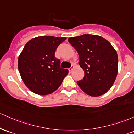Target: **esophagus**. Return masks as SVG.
<instances>
[{"label": "esophagus", "mask_w": 134, "mask_h": 134, "mask_svg": "<svg viewBox=\"0 0 134 134\" xmlns=\"http://www.w3.org/2000/svg\"><path fill=\"white\" fill-rule=\"evenodd\" d=\"M73 68H74V66H73V65H72L71 68H68V70H69V71H70V72H71V71H72V70H73Z\"/></svg>", "instance_id": "1"}]
</instances>
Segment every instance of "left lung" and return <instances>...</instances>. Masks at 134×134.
Segmentation results:
<instances>
[{"label":"left lung","mask_w":134,"mask_h":134,"mask_svg":"<svg viewBox=\"0 0 134 134\" xmlns=\"http://www.w3.org/2000/svg\"><path fill=\"white\" fill-rule=\"evenodd\" d=\"M79 55L84 77L78 81L87 95L98 97L112 87L118 73V55L110 43L102 37L84 34L68 38Z\"/></svg>","instance_id":"1"}]
</instances>
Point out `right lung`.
<instances>
[{
    "label": "right lung",
    "mask_w": 134,
    "mask_h": 134,
    "mask_svg": "<svg viewBox=\"0 0 134 134\" xmlns=\"http://www.w3.org/2000/svg\"><path fill=\"white\" fill-rule=\"evenodd\" d=\"M66 37L40 36L31 39L18 58V70L24 83L35 94L45 96L56 91L68 73L60 67L55 51Z\"/></svg>",
    "instance_id": "add662e5"
}]
</instances>
